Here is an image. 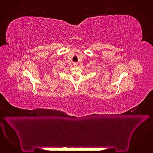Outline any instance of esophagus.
Listing matches in <instances>:
<instances>
[{"label": "esophagus", "mask_w": 153, "mask_h": 153, "mask_svg": "<svg viewBox=\"0 0 153 153\" xmlns=\"http://www.w3.org/2000/svg\"><path fill=\"white\" fill-rule=\"evenodd\" d=\"M77 65H78V63H77V62H74V66H77Z\"/></svg>", "instance_id": "34e87169"}]
</instances>
